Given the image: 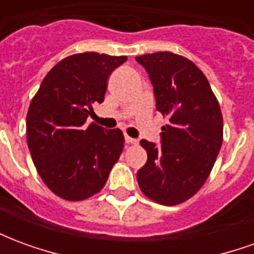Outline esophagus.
<instances>
[{
	"mask_svg": "<svg viewBox=\"0 0 254 254\" xmlns=\"http://www.w3.org/2000/svg\"><path fill=\"white\" fill-rule=\"evenodd\" d=\"M125 141H127V144H133V145H136V144H138V140H136V138H132L129 137V136H125Z\"/></svg>",
	"mask_w": 254,
	"mask_h": 254,
	"instance_id": "esophagus-1",
	"label": "esophagus"
}]
</instances>
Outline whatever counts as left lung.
Returning <instances> with one entry per match:
<instances>
[{"mask_svg":"<svg viewBox=\"0 0 254 254\" xmlns=\"http://www.w3.org/2000/svg\"><path fill=\"white\" fill-rule=\"evenodd\" d=\"M154 85L156 110L169 117L162 145L141 140L148 155L137 171L138 187L162 205L194 196L212 170L223 141V117L205 74L190 60L170 52L136 57Z\"/></svg>","mask_w":254,"mask_h":254,"instance_id":"1","label":"left lung"}]
</instances>
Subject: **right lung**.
Here are the masks:
<instances>
[{"label":"right lung","mask_w":254,"mask_h":254,"mask_svg":"<svg viewBox=\"0 0 254 254\" xmlns=\"http://www.w3.org/2000/svg\"><path fill=\"white\" fill-rule=\"evenodd\" d=\"M127 56L85 52L64 58L47 73L27 113V144L42 181L67 201L102 190L124 149L120 129L87 125L105 99L111 72Z\"/></svg>","instance_id":"add662e5"}]
</instances>
